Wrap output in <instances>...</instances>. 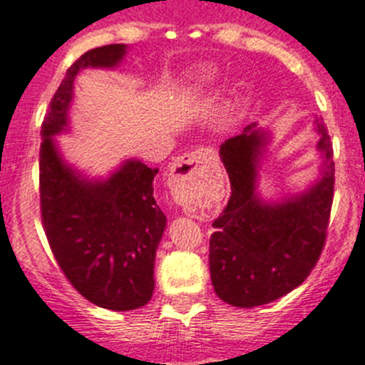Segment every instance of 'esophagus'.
I'll use <instances>...</instances> for the list:
<instances>
[{
    "instance_id": "34e87169",
    "label": "esophagus",
    "mask_w": 365,
    "mask_h": 365,
    "mask_svg": "<svg viewBox=\"0 0 365 365\" xmlns=\"http://www.w3.org/2000/svg\"><path fill=\"white\" fill-rule=\"evenodd\" d=\"M211 150L198 149L195 153L182 154L170 165L172 178H198L204 174V163L207 161Z\"/></svg>"
}]
</instances>
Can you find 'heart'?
Wrapping results in <instances>:
<instances>
[{
	"label": "heart",
	"mask_w": 365,
	"mask_h": 365,
	"mask_svg": "<svg viewBox=\"0 0 365 365\" xmlns=\"http://www.w3.org/2000/svg\"><path fill=\"white\" fill-rule=\"evenodd\" d=\"M220 71L212 63H198L187 71L182 90L186 93H202L218 83Z\"/></svg>",
	"instance_id": "heart-1"
}]
</instances>
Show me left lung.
<instances>
[{"label":"left lung","mask_w":365,"mask_h":365,"mask_svg":"<svg viewBox=\"0 0 365 365\" xmlns=\"http://www.w3.org/2000/svg\"><path fill=\"white\" fill-rule=\"evenodd\" d=\"M314 131L319 175L304 190L279 197L259 191L272 129L254 122L220 147L232 195L212 222L209 269L215 293L225 304L252 309L279 300L316 266L334 200V150L317 117Z\"/></svg>","instance_id":"8db88e82"}]
</instances>
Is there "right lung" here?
Instances as JSON below:
<instances>
[{"mask_svg": "<svg viewBox=\"0 0 365 365\" xmlns=\"http://www.w3.org/2000/svg\"><path fill=\"white\" fill-rule=\"evenodd\" d=\"M128 53L129 46L110 44L76 60L41 131V207L53 254L79 294L118 312L143 307L154 293V261L167 227L154 200L158 168L128 158L106 175H90L63 156L56 136L71 133L79 72L115 71Z\"/></svg>", "mask_w": 365, "mask_h": 365, "instance_id": "right-lung-1", "label": "right lung"}]
</instances>
